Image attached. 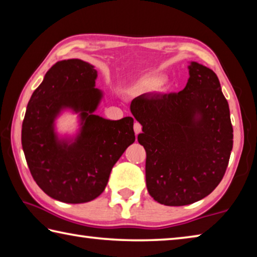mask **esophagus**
<instances>
[{"instance_id": "obj_1", "label": "esophagus", "mask_w": 257, "mask_h": 257, "mask_svg": "<svg viewBox=\"0 0 257 257\" xmlns=\"http://www.w3.org/2000/svg\"><path fill=\"white\" fill-rule=\"evenodd\" d=\"M134 130H135V134H136V135H138L139 133H141V132H142V125H141V123L135 122V124H134Z\"/></svg>"}]
</instances>
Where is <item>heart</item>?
<instances>
[{
    "instance_id": "1",
    "label": "heart",
    "mask_w": 257,
    "mask_h": 257,
    "mask_svg": "<svg viewBox=\"0 0 257 257\" xmlns=\"http://www.w3.org/2000/svg\"><path fill=\"white\" fill-rule=\"evenodd\" d=\"M163 82V78L158 75H152V76H146L143 77L141 80L138 81V86L143 89L151 90L154 89L156 87H159Z\"/></svg>"
}]
</instances>
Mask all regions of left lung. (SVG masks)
<instances>
[{
    "mask_svg": "<svg viewBox=\"0 0 257 257\" xmlns=\"http://www.w3.org/2000/svg\"><path fill=\"white\" fill-rule=\"evenodd\" d=\"M179 93L143 94L130 111L143 133L146 186L152 197L182 206L210 195L227 170L233 130L227 99L213 70L197 62Z\"/></svg>",
    "mask_w": 257,
    "mask_h": 257,
    "instance_id": "left-lung-1",
    "label": "left lung"
}]
</instances>
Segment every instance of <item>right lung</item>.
<instances>
[{
  "instance_id": "1",
  "label": "right lung",
  "mask_w": 257,
  "mask_h": 257,
  "mask_svg": "<svg viewBox=\"0 0 257 257\" xmlns=\"http://www.w3.org/2000/svg\"><path fill=\"white\" fill-rule=\"evenodd\" d=\"M97 71L79 59L56 62L30 97L21 144L30 173L56 201L79 204L101 195L113 165L135 142L134 119L107 120L94 114L103 98L95 88ZM64 109L81 120L75 138L58 137L55 120Z\"/></svg>"
}]
</instances>
